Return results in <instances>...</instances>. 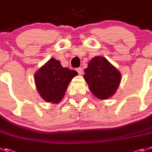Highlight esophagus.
<instances>
[{"label":"esophagus","mask_w":152,"mask_h":152,"mask_svg":"<svg viewBox=\"0 0 152 152\" xmlns=\"http://www.w3.org/2000/svg\"><path fill=\"white\" fill-rule=\"evenodd\" d=\"M76 70H77V73H78L79 75H82V74H83V68H82V67H77Z\"/></svg>","instance_id":"34e87169"}]
</instances>
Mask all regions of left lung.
Listing matches in <instances>:
<instances>
[{"mask_svg": "<svg viewBox=\"0 0 152 152\" xmlns=\"http://www.w3.org/2000/svg\"><path fill=\"white\" fill-rule=\"evenodd\" d=\"M85 80L89 89L99 99H107L115 93L121 81V74L105 58H92L85 69Z\"/></svg>", "mask_w": 152, "mask_h": 152, "instance_id": "1", "label": "left lung"}]
</instances>
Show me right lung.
<instances>
[{
    "label": "right lung",
    "mask_w": 152,
    "mask_h": 152,
    "mask_svg": "<svg viewBox=\"0 0 152 152\" xmlns=\"http://www.w3.org/2000/svg\"><path fill=\"white\" fill-rule=\"evenodd\" d=\"M76 71L62 67L54 58H50L34 75L36 87L40 95L47 102L58 103L64 97L67 85L75 76Z\"/></svg>",
    "instance_id": "right-lung-1"
}]
</instances>
